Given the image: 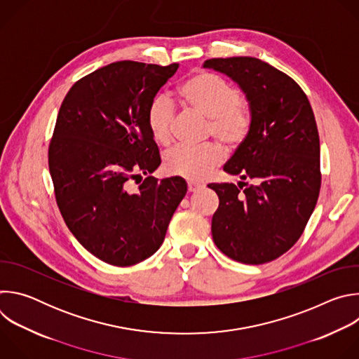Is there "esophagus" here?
Masks as SVG:
<instances>
[{"instance_id":"1","label":"esophagus","mask_w":359,"mask_h":359,"mask_svg":"<svg viewBox=\"0 0 359 359\" xmlns=\"http://www.w3.org/2000/svg\"><path fill=\"white\" fill-rule=\"evenodd\" d=\"M200 189H203V184H197V183H193V182H189V183H187V190H189V193H196V191H198Z\"/></svg>"}]
</instances>
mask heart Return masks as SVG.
Masks as SVG:
<instances>
[{
  "mask_svg": "<svg viewBox=\"0 0 359 359\" xmlns=\"http://www.w3.org/2000/svg\"><path fill=\"white\" fill-rule=\"evenodd\" d=\"M182 105L209 119V132L219 142L236 147L248 136L251 118L240 105V90L223 78L196 71L187 76L177 89ZM147 128L159 144H168L172 139L175 111L165 96H156L147 108ZM223 150L217 144H206L198 149L175 147L165 155V169L172 176L191 182H201L222 163Z\"/></svg>",
  "mask_w": 359,
  "mask_h": 359,
  "instance_id": "heart-1",
  "label": "heart"
}]
</instances>
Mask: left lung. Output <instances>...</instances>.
Segmentation results:
<instances>
[{"instance_id": "left-lung-1", "label": "left lung", "mask_w": 359, "mask_h": 359, "mask_svg": "<svg viewBox=\"0 0 359 359\" xmlns=\"http://www.w3.org/2000/svg\"><path fill=\"white\" fill-rule=\"evenodd\" d=\"M244 92L248 136L224 165L237 184H209L219 196L212 219L215 244L244 264H264L288 251L309 223L320 194V137L310 100L284 72L251 58L203 64Z\"/></svg>"}]
</instances>
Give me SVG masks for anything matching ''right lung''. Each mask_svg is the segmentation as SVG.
Listing matches in <instances>:
<instances>
[{
	"label": "right lung",
	"mask_w": 359,
	"mask_h": 359,
	"mask_svg": "<svg viewBox=\"0 0 359 359\" xmlns=\"http://www.w3.org/2000/svg\"><path fill=\"white\" fill-rule=\"evenodd\" d=\"M177 68L114 62L79 79L61 105L48 150L57 204L75 238L108 264L155 254L186 196L184 179L149 176L161 155L147 108ZM142 174L133 191L130 182Z\"/></svg>",
	"instance_id": "1"
}]
</instances>
